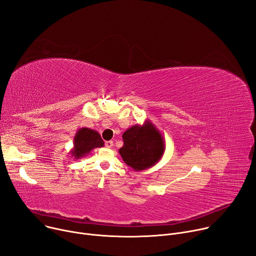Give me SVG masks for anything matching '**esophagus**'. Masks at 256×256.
<instances>
[{
    "label": "esophagus",
    "instance_id": "esophagus-1",
    "mask_svg": "<svg viewBox=\"0 0 256 256\" xmlns=\"http://www.w3.org/2000/svg\"><path fill=\"white\" fill-rule=\"evenodd\" d=\"M112 146H113V142H112V141H107V142H105V147H106V148H112Z\"/></svg>",
    "mask_w": 256,
    "mask_h": 256
}]
</instances>
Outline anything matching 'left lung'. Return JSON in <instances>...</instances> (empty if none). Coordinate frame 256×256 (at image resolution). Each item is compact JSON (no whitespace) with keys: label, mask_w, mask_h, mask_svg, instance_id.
<instances>
[{"label":"left lung","mask_w":256,"mask_h":256,"mask_svg":"<svg viewBox=\"0 0 256 256\" xmlns=\"http://www.w3.org/2000/svg\"><path fill=\"white\" fill-rule=\"evenodd\" d=\"M124 146L120 154L126 164L136 172L155 166L166 151V142L159 130L148 120L136 124L122 134Z\"/></svg>","instance_id":"left-lung-1"}]
</instances>
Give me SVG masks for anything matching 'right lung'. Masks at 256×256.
I'll return each mask as SVG.
<instances>
[{"instance_id": "right-lung-1", "label": "right lung", "mask_w": 256, "mask_h": 256, "mask_svg": "<svg viewBox=\"0 0 256 256\" xmlns=\"http://www.w3.org/2000/svg\"><path fill=\"white\" fill-rule=\"evenodd\" d=\"M104 146L100 134L88 128H78L74 138V147L69 151L72 158L80 159L88 155L92 149Z\"/></svg>"}]
</instances>
